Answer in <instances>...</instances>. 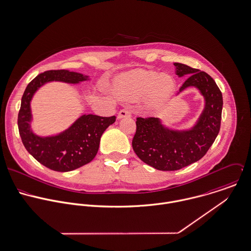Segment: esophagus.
I'll use <instances>...</instances> for the list:
<instances>
[{
	"label": "esophagus",
	"mask_w": 251,
	"mask_h": 251,
	"mask_svg": "<svg viewBox=\"0 0 251 251\" xmlns=\"http://www.w3.org/2000/svg\"><path fill=\"white\" fill-rule=\"evenodd\" d=\"M132 114H131V111L129 108H122L119 113H118V118H124V117H130Z\"/></svg>",
	"instance_id": "1"
}]
</instances>
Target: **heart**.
<instances>
[{"label": "heart", "instance_id": "heart-1", "mask_svg": "<svg viewBox=\"0 0 251 251\" xmlns=\"http://www.w3.org/2000/svg\"><path fill=\"white\" fill-rule=\"evenodd\" d=\"M115 88L119 94L131 97H143L149 94L152 103L162 104L174 93L176 81L170 75L142 70L121 77Z\"/></svg>", "mask_w": 251, "mask_h": 251}]
</instances>
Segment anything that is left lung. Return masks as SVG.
<instances>
[{
    "label": "left lung",
    "mask_w": 251,
    "mask_h": 251,
    "mask_svg": "<svg viewBox=\"0 0 251 251\" xmlns=\"http://www.w3.org/2000/svg\"><path fill=\"white\" fill-rule=\"evenodd\" d=\"M179 76L189 75L179 92L195 86L204 97L205 106L197 124L189 131L165 128L156 117H138L132 147L138 157L159 171H176L197 162L212 146L221 124L222 93L204 72L175 63Z\"/></svg>",
    "instance_id": "obj_1"
}]
</instances>
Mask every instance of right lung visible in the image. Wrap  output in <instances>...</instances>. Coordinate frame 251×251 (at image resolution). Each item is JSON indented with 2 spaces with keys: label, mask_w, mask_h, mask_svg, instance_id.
<instances>
[{
  "label": "right lung",
  "mask_w": 251,
  "mask_h": 251,
  "mask_svg": "<svg viewBox=\"0 0 251 251\" xmlns=\"http://www.w3.org/2000/svg\"><path fill=\"white\" fill-rule=\"evenodd\" d=\"M87 76L66 70H51L37 75L26 87L21 99L17 124L27 151L41 164L56 172H70L91 162L96 156L104 130L114 123L115 116L82 115L67 131L55 137L40 138L30 129V101L34 93L48 81L77 83Z\"/></svg>",
  "instance_id": "add662e5"
}]
</instances>
